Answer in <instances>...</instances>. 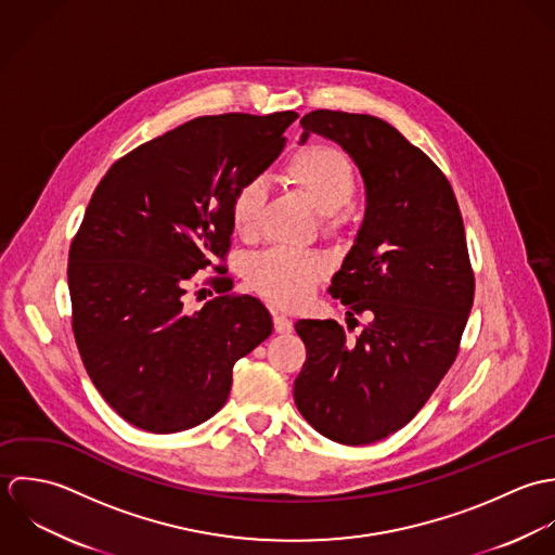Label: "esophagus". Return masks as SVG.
I'll list each match as a JSON object with an SVG mask.
<instances>
[{"label": "esophagus", "mask_w": 555, "mask_h": 555, "mask_svg": "<svg viewBox=\"0 0 555 555\" xmlns=\"http://www.w3.org/2000/svg\"><path fill=\"white\" fill-rule=\"evenodd\" d=\"M274 318V331L279 334H289L294 331V324H292V320L285 315V313H274L272 315Z\"/></svg>", "instance_id": "1"}]
</instances>
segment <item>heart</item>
Instances as JSON below:
<instances>
[{
  "label": "heart",
  "mask_w": 555,
  "mask_h": 555,
  "mask_svg": "<svg viewBox=\"0 0 555 555\" xmlns=\"http://www.w3.org/2000/svg\"><path fill=\"white\" fill-rule=\"evenodd\" d=\"M283 178L322 215L328 235L340 233L353 221L349 202L356 195V171L340 150L322 143L300 147L285 163ZM263 199V186L257 180L235 186L229 199L233 233L250 237L257 231ZM326 274L328 261L322 255L285 248L257 255L246 270L250 287L281 307H298L309 300Z\"/></svg>",
  "instance_id": "heart-1"
}]
</instances>
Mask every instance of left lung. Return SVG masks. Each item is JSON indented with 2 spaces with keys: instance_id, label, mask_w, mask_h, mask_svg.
Returning a JSON list of instances; mask_svg holds the SVG:
<instances>
[{
  "instance_id": "left-lung-1",
  "label": "left lung",
  "mask_w": 555,
  "mask_h": 555,
  "mask_svg": "<svg viewBox=\"0 0 555 555\" xmlns=\"http://www.w3.org/2000/svg\"><path fill=\"white\" fill-rule=\"evenodd\" d=\"M300 126L302 143L333 139L364 178V221L331 294L347 322L369 324L353 338L334 320L296 324L307 362L294 401L333 442H377L423 410L459 353L474 302L463 219L442 169L388 121L318 109Z\"/></svg>"
}]
</instances>
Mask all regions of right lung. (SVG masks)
<instances>
[{"label": "right lung", "mask_w": 555, "mask_h": 555, "mask_svg": "<svg viewBox=\"0 0 555 555\" xmlns=\"http://www.w3.org/2000/svg\"><path fill=\"white\" fill-rule=\"evenodd\" d=\"M296 117H195L115 160L96 186L68 253L73 333L126 423L178 434L212 418L235 360L272 333L257 298L229 294V199L281 154ZM208 267L220 272L206 281L220 296L189 314L190 279Z\"/></svg>", "instance_id": "obj_1"}]
</instances>
